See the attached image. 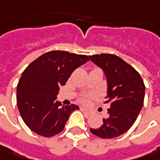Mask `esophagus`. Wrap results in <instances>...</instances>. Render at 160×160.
I'll list each match as a JSON object with an SVG mask.
<instances>
[{"label": "esophagus", "instance_id": "1", "mask_svg": "<svg viewBox=\"0 0 160 160\" xmlns=\"http://www.w3.org/2000/svg\"><path fill=\"white\" fill-rule=\"evenodd\" d=\"M80 110H81V111H82V112H83V113H84L85 115H91V112H90V111H89V110H88V108H83V107H82V108H80Z\"/></svg>", "mask_w": 160, "mask_h": 160}]
</instances>
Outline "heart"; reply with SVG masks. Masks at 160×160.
<instances>
[{
	"label": "heart",
	"instance_id": "obj_1",
	"mask_svg": "<svg viewBox=\"0 0 160 160\" xmlns=\"http://www.w3.org/2000/svg\"><path fill=\"white\" fill-rule=\"evenodd\" d=\"M88 100H89V98H88V97H83V98H80V102H81V103H84V104L88 103Z\"/></svg>",
	"mask_w": 160,
	"mask_h": 160
}]
</instances>
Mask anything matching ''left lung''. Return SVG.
<instances>
[{
  "label": "left lung",
  "mask_w": 160,
  "mask_h": 160,
  "mask_svg": "<svg viewBox=\"0 0 160 160\" xmlns=\"http://www.w3.org/2000/svg\"><path fill=\"white\" fill-rule=\"evenodd\" d=\"M89 59L104 72L108 86L106 103H110L103 124L90 132L103 139L118 137L132 126L142 108L144 82L133 67L115 54H95Z\"/></svg>",
  "instance_id": "1"
}]
</instances>
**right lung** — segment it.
<instances>
[{"label": "right lung", "instance_id": "add662e5", "mask_svg": "<svg viewBox=\"0 0 160 160\" xmlns=\"http://www.w3.org/2000/svg\"><path fill=\"white\" fill-rule=\"evenodd\" d=\"M89 59L87 55L51 51L26 68L17 86V105L24 122L34 132L52 137L61 132L71 114L79 107L62 106L60 87L72 72Z\"/></svg>", "mask_w": 160, "mask_h": 160}]
</instances>
